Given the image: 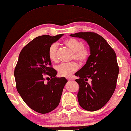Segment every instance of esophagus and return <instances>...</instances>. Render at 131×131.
<instances>
[{
	"label": "esophagus",
	"mask_w": 131,
	"mask_h": 131,
	"mask_svg": "<svg viewBox=\"0 0 131 131\" xmlns=\"http://www.w3.org/2000/svg\"><path fill=\"white\" fill-rule=\"evenodd\" d=\"M68 81H71V80H73V79H72V78H68Z\"/></svg>",
	"instance_id": "1"
}]
</instances>
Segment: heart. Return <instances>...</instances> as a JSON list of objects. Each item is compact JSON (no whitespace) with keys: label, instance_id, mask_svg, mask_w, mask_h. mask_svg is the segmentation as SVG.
Segmentation results:
<instances>
[{"label":"heart","instance_id":"b5f03b06","mask_svg":"<svg viewBox=\"0 0 131 131\" xmlns=\"http://www.w3.org/2000/svg\"><path fill=\"white\" fill-rule=\"evenodd\" d=\"M64 44L74 52L73 58L80 63H84L90 57V51L87 47L84 46L83 41L75 38H69L64 41ZM58 46L56 43L52 44L48 50V56L51 61L56 62L57 58ZM78 69V65L76 62L63 63L57 67V70L59 75L69 77L71 76Z\"/></svg>","mask_w":131,"mask_h":131}]
</instances>
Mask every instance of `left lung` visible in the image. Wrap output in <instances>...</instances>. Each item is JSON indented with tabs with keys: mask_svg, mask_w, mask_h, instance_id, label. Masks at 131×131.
<instances>
[{
	"mask_svg": "<svg viewBox=\"0 0 131 131\" xmlns=\"http://www.w3.org/2000/svg\"><path fill=\"white\" fill-rule=\"evenodd\" d=\"M83 39L90 46V57L84 66L75 74L79 78L78 100L84 110L94 112L109 101L115 90L119 74L116 55L105 39L93 32L70 35ZM90 79L92 81L88 83Z\"/></svg>",
	"mask_w": 131,
	"mask_h": 131,
	"instance_id": "left-lung-1",
	"label": "left lung"
}]
</instances>
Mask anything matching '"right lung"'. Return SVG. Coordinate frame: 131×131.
I'll return each mask as SVG.
<instances>
[{"label": "right lung", "mask_w": 131, "mask_h": 131, "mask_svg": "<svg viewBox=\"0 0 131 131\" xmlns=\"http://www.w3.org/2000/svg\"><path fill=\"white\" fill-rule=\"evenodd\" d=\"M62 35H45L34 39L21 50L15 69L18 93L30 108L41 114L51 112L58 106L68 82L65 78L56 77L57 71L48 56L49 47ZM46 76L51 79H45Z\"/></svg>", "instance_id": "1"}]
</instances>
